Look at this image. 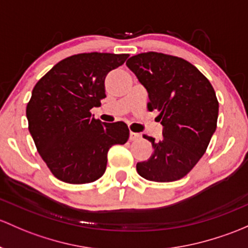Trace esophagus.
<instances>
[{"mask_svg":"<svg viewBox=\"0 0 248 248\" xmlns=\"http://www.w3.org/2000/svg\"><path fill=\"white\" fill-rule=\"evenodd\" d=\"M140 138V134L139 133H135V132H132L131 131V133H129V140H137V139H139Z\"/></svg>","mask_w":248,"mask_h":248,"instance_id":"esophagus-1","label":"esophagus"}]
</instances>
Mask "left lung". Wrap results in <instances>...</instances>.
<instances>
[{
	"mask_svg": "<svg viewBox=\"0 0 248 248\" xmlns=\"http://www.w3.org/2000/svg\"><path fill=\"white\" fill-rule=\"evenodd\" d=\"M146 88L148 110L159 111L163 138L144 135L153 153L137 164L141 177L152 182L183 178L207 151L216 129L218 102L209 80L191 62L170 54L145 52L126 62Z\"/></svg>",
	"mask_w": 248,
	"mask_h": 248,
	"instance_id": "left-lung-1",
	"label": "left lung"
}]
</instances>
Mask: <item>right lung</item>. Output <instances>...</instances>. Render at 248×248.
<instances>
[{
  "instance_id": "obj_1",
  "label": "right lung",
  "mask_w": 248,
  "mask_h": 248,
  "mask_svg": "<svg viewBox=\"0 0 248 248\" xmlns=\"http://www.w3.org/2000/svg\"><path fill=\"white\" fill-rule=\"evenodd\" d=\"M128 57L75 54L54 65L33 88L26 108L28 129L47 168L65 183L97 181L106 171L109 148L128 140L124 122L104 124L90 113L106 97L107 75Z\"/></svg>"
}]
</instances>
